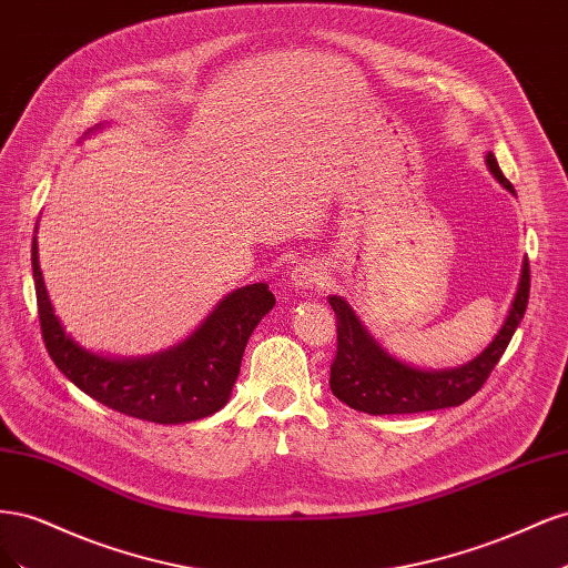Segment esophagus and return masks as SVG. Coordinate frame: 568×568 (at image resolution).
<instances>
[{
	"instance_id": "esophagus-1",
	"label": "esophagus",
	"mask_w": 568,
	"mask_h": 568,
	"mask_svg": "<svg viewBox=\"0 0 568 568\" xmlns=\"http://www.w3.org/2000/svg\"><path fill=\"white\" fill-rule=\"evenodd\" d=\"M291 286L296 291H317L324 286V270L317 261H301L291 270Z\"/></svg>"
}]
</instances>
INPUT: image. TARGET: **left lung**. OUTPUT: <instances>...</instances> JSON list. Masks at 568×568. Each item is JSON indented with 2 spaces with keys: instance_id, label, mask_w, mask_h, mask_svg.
Here are the masks:
<instances>
[{
  "instance_id": "left-lung-1",
  "label": "left lung",
  "mask_w": 568,
  "mask_h": 568,
  "mask_svg": "<svg viewBox=\"0 0 568 568\" xmlns=\"http://www.w3.org/2000/svg\"><path fill=\"white\" fill-rule=\"evenodd\" d=\"M486 165L490 175L514 194L511 182L503 175L500 165L488 151ZM517 196V194H514ZM530 291L528 261L521 265L517 296L511 301L509 315L500 332L488 343V348L469 363L450 369H419L393 357L367 326L355 315L343 296H329L336 313L338 346L332 365L329 386L341 403L367 415H412L443 407H457L486 384L493 367L500 363L505 348L524 320Z\"/></svg>"
}]
</instances>
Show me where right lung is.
Listing matches in <instances>:
<instances>
[{"label":"right lung","instance_id":"1","mask_svg":"<svg viewBox=\"0 0 568 568\" xmlns=\"http://www.w3.org/2000/svg\"><path fill=\"white\" fill-rule=\"evenodd\" d=\"M38 232V230H36ZM32 277L44 346L61 374L97 403L153 424H186L225 407L244 348L274 305L267 284L232 291L178 346L146 357H106L82 348L54 315L32 236Z\"/></svg>","mask_w":568,"mask_h":568}]
</instances>
